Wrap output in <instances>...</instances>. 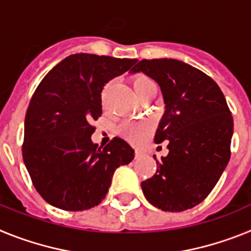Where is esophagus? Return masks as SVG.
I'll use <instances>...</instances> for the list:
<instances>
[{
    "instance_id": "esophagus-1",
    "label": "esophagus",
    "mask_w": 251,
    "mask_h": 251,
    "mask_svg": "<svg viewBox=\"0 0 251 251\" xmlns=\"http://www.w3.org/2000/svg\"><path fill=\"white\" fill-rule=\"evenodd\" d=\"M143 154H145V153L142 152V151H138V150L136 151V158H142V157H143Z\"/></svg>"
}]
</instances>
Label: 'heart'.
<instances>
[{"instance_id":"heart-1","label":"heart","mask_w":251,"mask_h":251,"mask_svg":"<svg viewBox=\"0 0 251 251\" xmlns=\"http://www.w3.org/2000/svg\"><path fill=\"white\" fill-rule=\"evenodd\" d=\"M132 86L134 92H136L137 97L142 98L151 88L156 85L152 81V79L148 77L147 75L137 74L132 77ZM151 129H152V126H151L150 122H130V123H127L124 126L122 132H123L126 138L134 142V143H138V142L143 141L148 136Z\"/></svg>"}]
</instances>
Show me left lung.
Instances as JSON below:
<instances>
[{
	"label": "left lung",
	"instance_id": "1",
	"mask_svg": "<svg viewBox=\"0 0 251 251\" xmlns=\"http://www.w3.org/2000/svg\"><path fill=\"white\" fill-rule=\"evenodd\" d=\"M141 72L161 86L166 109L154 142L168 141V154L142 190L163 211H185L205 200L229 163L231 112L211 77L183 61L141 60L130 73Z\"/></svg>",
	"mask_w": 251,
	"mask_h": 251
}]
</instances>
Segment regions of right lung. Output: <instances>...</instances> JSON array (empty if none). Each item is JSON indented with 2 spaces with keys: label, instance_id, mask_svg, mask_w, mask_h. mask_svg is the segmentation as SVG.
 Wrapping results in <instances>:
<instances>
[{
  "label": "right lung",
  "instance_id": "add662e5",
  "mask_svg": "<svg viewBox=\"0 0 251 251\" xmlns=\"http://www.w3.org/2000/svg\"><path fill=\"white\" fill-rule=\"evenodd\" d=\"M137 59L74 54L60 61L35 90L25 117L22 157L36 191L50 205L83 211L105 199L114 171L134 158L115 137L92 142L101 115V90Z\"/></svg>",
  "mask_w": 251,
  "mask_h": 251
}]
</instances>
